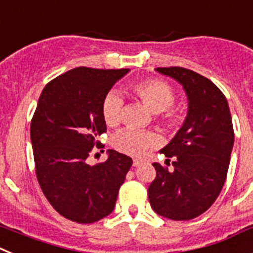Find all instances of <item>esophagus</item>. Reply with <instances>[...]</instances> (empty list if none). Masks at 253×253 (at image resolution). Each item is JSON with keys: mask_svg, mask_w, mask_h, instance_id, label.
Segmentation results:
<instances>
[{"mask_svg": "<svg viewBox=\"0 0 253 253\" xmlns=\"http://www.w3.org/2000/svg\"><path fill=\"white\" fill-rule=\"evenodd\" d=\"M140 166V160L139 159H133V163H132V167L133 168H136V167Z\"/></svg>", "mask_w": 253, "mask_h": 253, "instance_id": "obj_1", "label": "esophagus"}]
</instances>
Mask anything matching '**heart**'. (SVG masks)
Returning <instances> with one entry per match:
<instances>
[{
    "label": "heart",
    "instance_id": "b5f03b06",
    "mask_svg": "<svg viewBox=\"0 0 253 253\" xmlns=\"http://www.w3.org/2000/svg\"><path fill=\"white\" fill-rule=\"evenodd\" d=\"M131 90L151 113L160 114L166 112V121L168 125L175 122V116L168 112L169 107L174 102V91L167 83L158 79H146L131 85ZM124 100L116 91L105 95L102 103V116L107 126H116L120 122L121 111ZM158 144L157 135L151 132H142L136 129H122L113 136L112 145L116 150L128 155H141L145 150Z\"/></svg>",
    "mask_w": 253,
    "mask_h": 253
}]
</instances>
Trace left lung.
I'll list each match as a JSON object with an SVG mask.
<instances>
[{
	"label": "left lung",
	"instance_id": "left-lung-1",
	"mask_svg": "<svg viewBox=\"0 0 253 253\" xmlns=\"http://www.w3.org/2000/svg\"><path fill=\"white\" fill-rule=\"evenodd\" d=\"M187 96V114L181 128L160 149L173 169L154 163L157 177L149 186V201L160 216L190 220L205 212L219 196L227 178L234 144L229 105L219 87L183 67H158Z\"/></svg>",
	"mask_w": 253,
	"mask_h": 253
}]
</instances>
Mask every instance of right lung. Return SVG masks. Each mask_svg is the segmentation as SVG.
<instances>
[{
	"label": "right lung",
	"mask_w": 253,
	"mask_h": 253,
	"mask_svg": "<svg viewBox=\"0 0 253 253\" xmlns=\"http://www.w3.org/2000/svg\"><path fill=\"white\" fill-rule=\"evenodd\" d=\"M129 69L78 67L45 85L30 125L41 188L66 219L90 224L113 211L132 159L108 150V159L87 164L90 150L107 131L102 103Z\"/></svg>",
	"instance_id": "obj_1"
}]
</instances>
